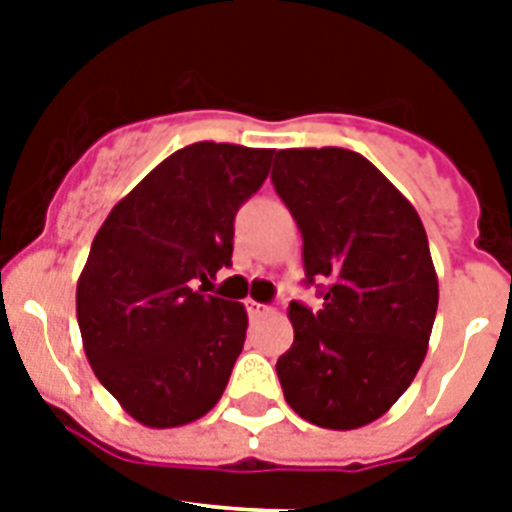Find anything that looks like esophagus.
<instances>
[{
  "label": "esophagus",
  "mask_w": 512,
  "mask_h": 512,
  "mask_svg": "<svg viewBox=\"0 0 512 512\" xmlns=\"http://www.w3.org/2000/svg\"><path fill=\"white\" fill-rule=\"evenodd\" d=\"M247 311H249V319H260V316H265V313L271 311V308H268V305L255 303V300H249Z\"/></svg>",
  "instance_id": "34e87169"
}]
</instances>
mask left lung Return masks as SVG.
<instances>
[{
  "label": "left lung",
  "instance_id": "1",
  "mask_svg": "<svg viewBox=\"0 0 512 512\" xmlns=\"http://www.w3.org/2000/svg\"><path fill=\"white\" fill-rule=\"evenodd\" d=\"M271 180L303 233L321 311L289 303L295 342L276 361L287 404L329 430L388 412L425 361L438 276L412 201L348 148H284Z\"/></svg>",
  "mask_w": 512,
  "mask_h": 512
}]
</instances>
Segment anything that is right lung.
<instances>
[{"label":"right lung","instance_id":"1","mask_svg":"<svg viewBox=\"0 0 512 512\" xmlns=\"http://www.w3.org/2000/svg\"><path fill=\"white\" fill-rule=\"evenodd\" d=\"M273 148L201 140L156 164L100 225L76 284L92 372L146 428H180L220 401L244 348V305L207 295L231 265L236 209Z\"/></svg>","mask_w":512,"mask_h":512}]
</instances>
